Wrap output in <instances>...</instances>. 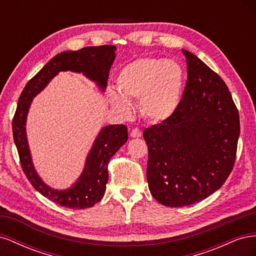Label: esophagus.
I'll use <instances>...</instances> for the list:
<instances>
[{
  "instance_id": "34e87169",
  "label": "esophagus",
  "mask_w": 256,
  "mask_h": 256,
  "mask_svg": "<svg viewBox=\"0 0 256 256\" xmlns=\"http://www.w3.org/2000/svg\"><path fill=\"white\" fill-rule=\"evenodd\" d=\"M142 136V131L138 128H134L130 131V136L131 138H140Z\"/></svg>"
}]
</instances>
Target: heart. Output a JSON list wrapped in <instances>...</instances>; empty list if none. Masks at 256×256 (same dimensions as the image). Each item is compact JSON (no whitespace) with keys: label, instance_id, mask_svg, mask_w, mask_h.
Segmentation results:
<instances>
[{"label":"heart","instance_id":"b5f03b06","mask_svg":"<svg viewBox=\"0 0 256 256\" xmlns=\"http://www.w3.org/2000/svg\"><path fill=\"white\" fill-rule=\"evenodd\" d=\"M184 70L174 60L164 58H138L124 66L116 76V90L108 92L113 110L130 116L140 102V110L150 122H162L176 112L184 90Z\"/></svg>","mask_w":256,"mask_h":256}]
</instances>
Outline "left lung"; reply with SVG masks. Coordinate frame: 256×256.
<instances>
[{"mask_svg": "<svg viewBox=\"0 0 256 256\" xmlns=\"http://www.w3.org/2000/svg\"><path fill=\"white\" fill-rule=\"evenodd\" d=\"M188 79L176 112L145 128L146 176L154 198L189 206L220 189L233 170L240 134L238 110L221 76L182 50Z\"/></svg>", "mask_w": 256, "mask_h": 256, "instance_id": "1", "label": "left lung"}]
</instances>
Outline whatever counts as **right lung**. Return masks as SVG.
I'll return each instance as SVG.
<instances>
[{"mask_svg":"<svg viewBox=\"0 0 256 256\" xmlns=\"http://www.w3.org/2000/svg\"><path fill=\"white\" fill-rule=\"evenodd\" d=\"M115 46L86 47L78 51H65L54 56L38 72L23 88L12 118L14 141L17 146L21 168L33 187L53 203L74 209L92 207L102 198L109 180L108 164L128 140L125 125L106 126L100 131L86 158V164L79 180L66 190H54L46 184L36 173L26 140V115L33 98L42 92L60 72H83L98 86L106 88L110 68L115 60Z\"/></svg>","mask_w":256,"mask_h":256,"instance_id":"right-lung-1","label":"right lung"}]
</instances>
